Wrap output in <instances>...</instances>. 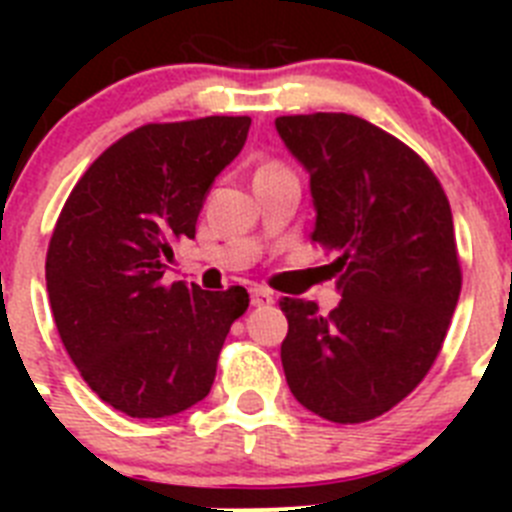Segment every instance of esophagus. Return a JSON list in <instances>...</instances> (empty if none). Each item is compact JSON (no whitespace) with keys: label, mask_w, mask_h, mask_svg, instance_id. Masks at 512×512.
Segmentation results:
<instances>
[{"label":"esophagus","mask_w":512,"mask_h":512,"mask_svg":"<svg viewBox=\"0 0 512 512\" xmlns=\"http://www.w3.org/2000/svg\"><path fill=\"white\" fill-rule=\"evenodd\" d=\"M271 302H274V297H271L269 289H264V287L251 289V305L253 307H269Z\"/></svg>","instance_id":"1"}]
</instances>
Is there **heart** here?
I'll return each instance as SVG.
<instances>
[{"instance_id":"b5f03b06","label":"heart","mask_w":512,"mask_h":512,"mask_svg":"<svg viewBox=\"0 0 512 512\" xmlns=\"http://www.w3.org/2000/svg\"><path fill=\"white\" fill-rule=\"evenodd\" d=\"M266 169H277V166H264V169H261V171H266Z\"/></svg>"}]
</instances>
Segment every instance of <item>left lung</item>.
<instances>
[{"label": "left lung", "mask_w": 512, "mask_h": 512, "mask_svg": "<svg viewBox=\"0 0 512 512\" xmlns=\"http://www.w3.org/2000/svg\"><path fill=\"white\" fill-rule=\"evenodd\" d=\"M310 174L312 241L336 253L328 315L284 297L282 366L300 405L333 423L392 410L428 374L461 292L454 217L423 158L343 112L277 117Z\"/></svg>", "instance_id": "left-lung-1"}]
</instances>
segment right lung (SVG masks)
<instances>
[{
    "instance_id": "add662e5",
    "label": "right lung",
    "mask_w": 512,
    "mask_h": 512,
    "mask_svg": "<svg viewBox=\"0 0 512 512\" xmlns=\"http://www.w3.org/2000/svg\"><path fill=\"white\" fill-rule=\"evenodd\" d=\"M248 128L251 117L143 125L89 166L58 217L45 259L56 328L84 382L130 418L205 400L246 312L243 287H166L164 271Z\"/></svg>"
}]
</instances>
